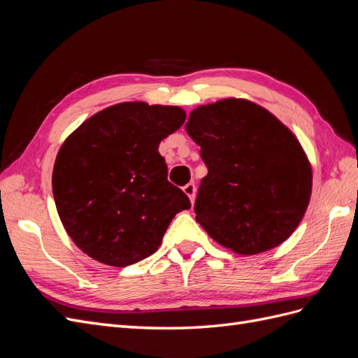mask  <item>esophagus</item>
Returning a JSON list of instances; mask_svg holds the SVG:
<instances>
[{
	"label": "esophagus",
	"mask_w": 358,
	"mask_h": 358,
	"mask_svg": "<svg viewBox=\"0 0 358 358\" xmlns=\"http://www.w3.org/2000/svg\"><path fill=\"white\" fill-rule=\"evenodd\" d=\"M183 192L187 194L188 199H189V200H191V203H192V201H194V199H196V183H194V182L187 183V185L183 187Z\"/></svg>",
	"instance_id": "esophagus-1"
}]
</instances>
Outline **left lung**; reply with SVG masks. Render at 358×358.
Listing matches in <instances>:
<instances>
[{
    "instance_id": "8db88e82",
    "label": "left lung",
    "mask_w": 358,
    "mask_h": 358,
    "mask_svg": "<svg viewBox=\"0 0 358 358\" xmlns=\"http://www.w3.org/2000/svg\"><path fill=\"white\" fill-rule=\"evenodd\" d=\"M185 129L208 166L194 208L206 233L241 255L285 242L312 194L310 162L291 129L245 99L199 106Z\"/></svg>"
}]
</instances>
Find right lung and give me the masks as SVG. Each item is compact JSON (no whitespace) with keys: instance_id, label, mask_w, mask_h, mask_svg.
<instances>
[{"instance_id":"add662e5","label":"right lung","mask_w":358,"mask_h":358,"mask_svg":"<svg viewBox=\"0 0 358 358\" xmlns=\"http://www.w3.org/2000/svg\"><path fill=\"white\" fill-rule=\"evenodd\" d=\"M179 106L125 101L96 112L64 140L52 173L57 210L79 249L125 267L152 255L175 215L191 208L167 180L162 138L185 122Z\"/></svg>"}]
</instances>
